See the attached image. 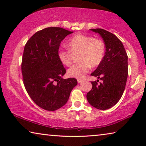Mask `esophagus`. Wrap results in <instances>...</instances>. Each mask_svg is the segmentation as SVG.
Instances as JSON below:
<instances>
[{
    "label": "esophagus",
    "instance_id": "esophagus-1",
    "mask_svg": "<svg viewBox=\"0 0 146 146\" xmlns=\"http://www.w3.org/2000/svg\"><path fill=\"white\" fill-rule=\"evenodd\" d=\"M83 80H84L81 79V78H78L77 79V81H78V83H80L81 82H82Z\"/></svg>",
    "mask_w": 146,
    "mask_h": 146
}]
</instances>
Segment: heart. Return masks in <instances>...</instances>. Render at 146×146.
Masks as SVG:
<instances>
[{"label": "heart", "mask_w": 146, "mask_h": 146, "mask_svg": "<svg viewBox=\"0 0 146 146\" xmlns=\"http://www.w3.org/2000/svg\"><path fill=\"white\" fill-rule=\"evenodd\" d=\"M70 50H60L58 58L64 65L70 66L72 63V54L80 52L79 63L76 64L68 70L69 76L82 78L89 72L91 66H98L104 59L106 47L100 39L84 35H77L68 42Z\"/></svg>", "instance_id": "b5f03b06"}]
</instances>
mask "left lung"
<instances>
[{
    "label": "left lung",
    "mask_w": 146,
    "mask_h": 146,
    "mask_svg": "<svg viewBox=\"0 0 146 146\" xmlns=\"http://www.w3.org/2000/svg\"><path fill=\"white\" fill-rule=\"evenodd\" d=\"M91 31L99 34L104 42V59L92 73L102 82H91L92 88L86 98L90 104L99 110H107L116 104L121 98L128 74L127 55L120 40L113 34L102 29Z\"/></svg>",
    "instance_id": "left-lung-1"
}]
</instances>
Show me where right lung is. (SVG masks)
Listing matches in <instances>:
<instances>
[{"instance_id":"right-lung-1","label":"right lung","mask_w":146,"mask_h":146,"mask_svg":"<svg viewBox=\"0 0 146 146\" xmlns=\"http://www.w3.org/2000/svg\"><path fill=\"white\" fill-rule=\"evenodd\" d=\"M73 32L48 27L36 33L26 44L22 61L23 82L36 104L48 111L60 108L68 100L77 80L63 79L66 69L58 58L61 42Z\"/></svg>"}]
</instances>
